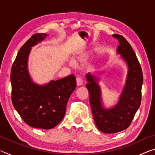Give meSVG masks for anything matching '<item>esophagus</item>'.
<instances>
[{
  "mask_svg": "<svg viewBox=\"0 0 155 155\" xmlns=\"http://www.w3.org/2000/svg\"><path fill=\"white\" fill-rule=\"evenodd\" d=\"M83 83V81L82 80V78L81 77H77V84L78 86H80V85H82Z\"/></svg>",
  "mask_w": 155,
  "mask_h": 155,
  "instance_id": "obj_1",
  "label": "esophagus"
}]
</instances>
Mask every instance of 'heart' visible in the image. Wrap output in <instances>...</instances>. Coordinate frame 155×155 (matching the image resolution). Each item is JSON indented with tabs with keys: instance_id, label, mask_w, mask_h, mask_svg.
<instances>
[{
	"instance_id": "obj_1",
	"label": "heart",
	"mask_w": 155,
	"mask_h": 155,
	"mask_svg": "<svg viewBox=\"0 0 155 155\" xmlns=\"http://www.w3.org/2000/svg\"><path fill=\"white\" fill-rule=\"evenodd\" d=\"M89 57H90V52H83V53H81L78 54V55L76 56L73 60H74V61L76 62H83V61H85L86 60H87Z\"/></svg>"
}]
</instances>
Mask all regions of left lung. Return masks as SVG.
Wrapping results in <instances>:
<instances>
[{"instance_id": "obj_1", "label": "left lung", "mask_w": 155, "mask_h": 155, "mask_svg": "<svg viewBox=\"0 0 155 155\" xmlns=\"http://www.w3.org/2000/svg\"><path fill=\"white\" fill-rule=\"evenodd\" d=\"M112 36L118 40L117 52L128 65L127 80L118 103L112 108L103 107L101 87L98 83L100 78L91 73L86 75V87L94 122L98 129L104 133H115L129 127L141 104L143 83L141 65L130 44L122 35L115 34Z\"/></svg>"}]
</instances>
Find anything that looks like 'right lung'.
I'll return each mask as SVG.
<instances>
[{"instance_id": "right-lung-1", "label": "right lung", "mask_w": 155, "mask_h": 155, "mask_svg": "<svg viewBox=\"0 0 155 155\" xmlns=\"http://www.w3.org/2000/svg\"><path fill=\"white\" fill-rule=\"evenodd\" d=\"M46 33H36L21 47L11 71L12 101L15 109L30 127L51 129L64 118L67 103L77 87L74 75L51 81L44 85L33 82L27 64L31 47Z\"/></svg>"}]
</instances>
